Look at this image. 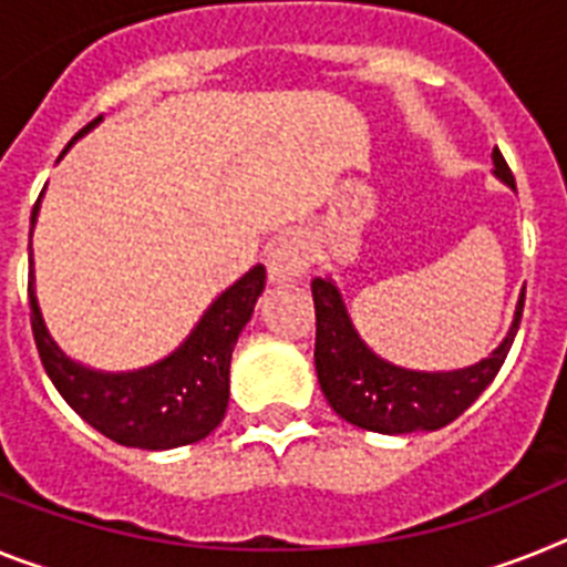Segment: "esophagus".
<instances>
[{"mask_svg": "<svg viewBox=\"0 0 567 567\" xmlns=\"http://www.w3.org/2000/svg\"><path fill=\"white\" fill-rule=\"evenodd\" d=\"M311 268V241L302 233H282L268 247L270 282H291Z\"/></svg>", "mask_w": 567, "mask_h": 567, "instance_id": "1", "label": "esophagus"}]
</instances>
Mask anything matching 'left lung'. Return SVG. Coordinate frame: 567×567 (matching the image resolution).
I'll return each mask as SVG.
<instances>
[{
    "instance_id": "1",
    "label": "left lung",
    "mask_w": 567,
    "mask_h": 567,
    "mask_svg": "<svg viewBox=\"0 0 567 567\" xmlns=\"http://www.w3.org/2000/svg\"><path fill=\"white\" fill-rule=\"evenodd\" d=\"M493 164H496L493 173L507 187L516 189V178L498 150H493ZM311 293L317 311L313 365L326 401L342 421L383 435H406L417 430L432 432L455 421L498 374L525 308V291H522L511 331L482 363L455 372H412L380 360L360 340L331 279L317 276L311 282Z\"/></svg>"
}]
</instances>
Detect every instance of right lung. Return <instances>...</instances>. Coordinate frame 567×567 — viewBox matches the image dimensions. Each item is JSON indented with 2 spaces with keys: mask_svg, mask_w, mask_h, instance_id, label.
Returning <instances> with one entry per match:
<instances>
[{
  "mask_svg": "<svg viewBox=\"0 0 567 567\" xmlns=\"http://www.w3.org/2000/svg\"><path fill=\"white\" fill-rule=\"evenodd\" d=\"M100 121V117H97ZM71 137V144L92 130L94 123ZM69 144V146H71ZM40 202L33 204L31 230ZM31 256V241H28ZM28 302H31V331L45 374L80 417L114 444L137 450H173L195 444L216 430L227 412L230 398V357L241 328L254 313L256 299L265 291V268L247 270L213 302L193 334L158 363L137 372H94L74 363L60 351L54 337L42 322L37 293H33V259H28Z\"/></svg>",
  "mask_w": 567,
  "mask_h": 567,
  "instance_id": "right-lung-1",
  "label": "right lung"
}]
</instances>
